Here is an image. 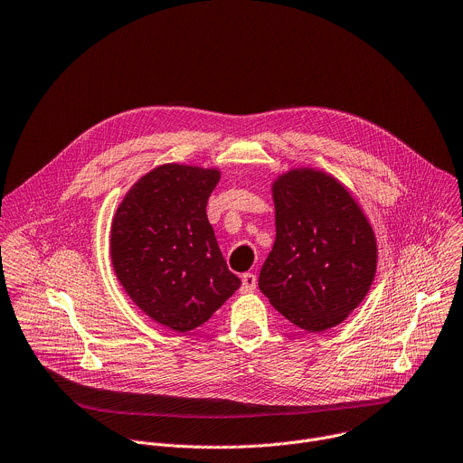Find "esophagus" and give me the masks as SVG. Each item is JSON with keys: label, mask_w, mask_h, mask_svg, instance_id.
Wrapping results in <instances>:
<instances>
[{"label": "esophagus", "mask_w": 463, "mask_h": 463, "mask_svg": "<svg viewBox=\"0 0 463 463\" xmlns=\"http://www.w3.org/2000/svg\"><path fill=\"white\" fill-rule=\"evenodd\" d=\"M256 285H258V279L252 272H245L241 276V292H252L256 288Z\"/></svg>", "instance_id": "34e87169"}]
</instances>
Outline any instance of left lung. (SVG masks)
<instances>
[{
	"instance_id": "8db88e82",
	"label": "left lung",
	"mask_w": 463,
	"mask_h": 463,
	"mask_svg": "<svg viewBox=\"0 0 463 463\" xmlns=\"http://www.w3.org/2000/svg\"><path fill=\"white\" fill-rule=\"evenodd\" d=\"M276 240L258 287L296 327L322 333L365 299L378 265L374 231L335 176L299 167L272 182Z\"/></svg>"
}]
</instances>
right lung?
<instances>
[{
    "instance_id": "obj_1",
    "label": "right lung",
    "mask_w": 463,
    "mask_h": 463,
    "mask_svg": "<svg viewBox=\"0 0 463 463\" xmlns=\"http://www.w3.org/2000/svg\"><path fill=\"white\" fill-rule=\"evenodd\" d=\"M220 176L218 169L160 165L128 189L112 218L116 278L150 320L176 333L205 324L241 285L207 220Z\"/></svg>"
}]
</instances>
